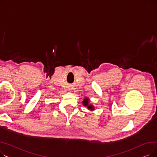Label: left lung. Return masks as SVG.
<instances>
[{
    "mask_svg": "<svg viewBox=\"0 0 157 157\" xmlns=\"http://www.w3.org/2000/svg\"><path fill=\"white\" fill-rule=\"evenodd\" d=\"M83 105L85 107H87V109L90 111H94L95 110V107L92 104H90V99L88 97H85L83 101Z\"/></svg>",
    "mask_w": 157,
    "mask_h": 157,
    "instance_id": "1",
    "label": "left lung"
}]
</instances>
